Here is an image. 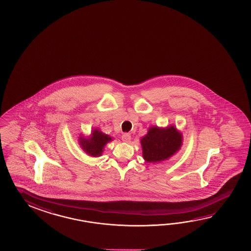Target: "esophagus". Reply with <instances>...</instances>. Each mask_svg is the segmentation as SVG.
<instances>
[{
  "instance_id": "34e87169",
  "label": "esophagus",
  "mask_w": 251,
  "mask_h": 251,
  "mask_svg": "<svg viewBox=\"0 0 251 251\" xmlns=\"http://www.w3.org/2000/svg\"><path fill=\"white\" fill-rule=\"evenodd\" d=\"M122 139H123V142L128 143L131 139V136L128 133H124L122 136Z\"/></svg>"
}]
</instances>
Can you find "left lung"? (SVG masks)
I'll use <instances>...</instances> for the list:
<instances>
[{"label": "left lung", "mask_w": 251, "mask_h": 251, "mask_svg": "<svg viewBox=\"0 0 251 251\" xmlns=\"http://www.w3.org/2000/svg\"><path fill=\"white\" fill-rule=\"evenodd\" d=\"M182 134L175 128L151 127L141 138L143 157L147 162H159L175 154L182 146Z\"/></svg>", "instance_id": "1"}]
</instances>
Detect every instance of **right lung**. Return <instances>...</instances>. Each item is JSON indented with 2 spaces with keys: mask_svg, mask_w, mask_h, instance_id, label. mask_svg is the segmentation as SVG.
<instances>
[{
  "mask_svg": "<svg viewBox=\"0 0 251 251\" xmlns=\"http://www.w3.org/2000/svg\"><path fill=\"white\" fill-rule=\"evenodd\" d=\"M112 140V137L101 132L100 129H93L90 137H81L79 141L81 148L90 156H100L103 152L104 146Z\"/></svg>",
  "mask_w": 251,
  "mask_h": 251,
  "instance_id": "1",
  "label": "right lung"
}]
</instances>
